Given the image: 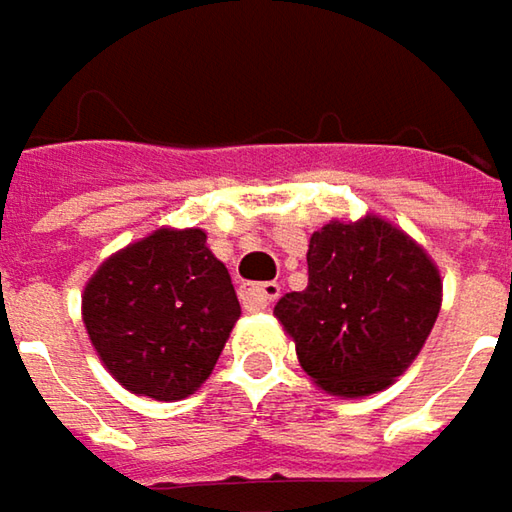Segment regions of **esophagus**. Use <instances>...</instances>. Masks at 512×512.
I'll return each mask as SVG.
<instances>
[{
	"mask_svg": "<svg viewBox=\"0 0 512 512\" xmlns=\"http://www.w3.org/2000/svg\"><path fill=\"white\" fill-rule=\"evenodd\" d=\"M282 294V285L279 282H262V285H250L244 291V303L250 309H271Z\"/></svg>",
	"mask_w": 512,
	"mask_h": 512,
	"instance_id": "1",
	"label": "esophagus"
}]
</instances>
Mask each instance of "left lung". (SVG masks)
Returning a JSON list of instances; mask_svg holds the SVG:
<instances>
[{
  "label": "left lung",
  "instance_id": "8db88e82",
  "mask_svg": "<svg viewBox=\"0 0 512 512\" xmlns=\"http://www.w3.org/2000/svg\"><path fill=\"white\" fill-rule=\"evenodd\" d=\"M309 285L276 303L300 367L335 396H370L420 355L440 314L437 265L390 221H332L309 241Z\"/></svg>",
  "mask_w": 512,
  "mask_h": 512
}]
</instances>
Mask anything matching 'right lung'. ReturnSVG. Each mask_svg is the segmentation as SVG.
<instances>
[{"label":"right lung","mask_w":512,"mask_h":512,"mask_svg":"<svg viewBox=\"0 0 512 512\" xmlns=\"http://www.w3.org/2000/svg\"><path fill=\"white\" fill-rule=\"evenodd\" d=\"M241 306L203 230H157L110 256L84 288V326L130 393L174 402L212 373Z\"/></svg>","instance_id":"obj_1"}]
</instances>
